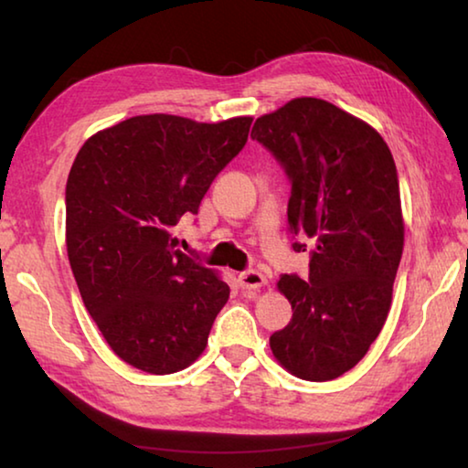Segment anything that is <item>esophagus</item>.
Here are the masks:
<instances>
[{
	"label": "esophagus",
	"mask_w": 468,
	"mask_h": 468,
	"mask_svg": "<svg viewBox=\"0 0 468 468\" xmlns=\"http://www.w3.org/2000/svg\"><path fill=\"white\" fill-rule=\"evenodd\" d=\"M237 282H239V287L243 291H256L260 287H264L266 276L262 272H256V271H245V272L237 274Z\"/></svg>",
	"instance_id": "34e87169"
}]
</instances>
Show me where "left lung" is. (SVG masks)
Here are the masks:
<instances>
[{
  "mask_svg": "<svg viewBox=\"0 0 468 468\" xmlns=\"http://www.w3.org/2000/svg\"><path fill=\"white\" fill-rule=\"evenodd\" d=\"M251 138L291 181V233L315 241L307 281H279L292 318L271 336L272 355L292 376L328 382L366 357L390 312L405 245L394 158L369 123L314 97L258 117Z\"/></svg>",
  "mask_w": 468,
  "mask_h": 468,
  "instance_id": "1",
  "label": "left lung"
}]
</instances>
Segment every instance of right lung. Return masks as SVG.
Returning a JSON list of instances; mask_svg holds the SVG:
<instances>
[{"mask_svg": "<svg viewBox=\"0 0 468 468\" xmlns=\"http://www.w3.org/2000/svg\"><path fill=\"white\" fill-rule=\"evenodd\" d=\"M251 117L136 115L84 142L66 186V245L86 310L117 357L176 374L200 357L229 284L176 248L181 217L248 142Z\"/></svg>", "mask_w": 468, "mask_h": 468, "instance_id": "right-lung-1", "label": "right lung"}]
</instances>
